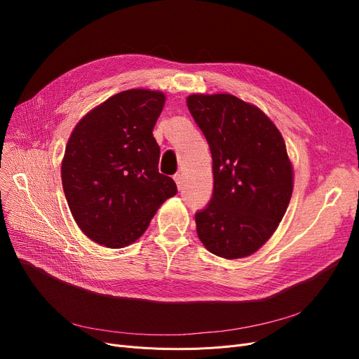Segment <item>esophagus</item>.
<instances>
[{
    "label": "esophagus",
    "instance_id": "34e87169",
    "mask_svg": "<svg viewBox=\"0 0 359 359\" xmlns=\"http://www.w3.org/2000/svg\"><path fill=\"white\" fill-rule=\"evenodd\" d=\"M173 179H175V182H176V184H177V187H179V191H180L182 187H183V176H182L180 173H176V175L173 176Z\"/></svg>",
    "mask_w": 359,
    "mask_h": 359
}]
</instances>
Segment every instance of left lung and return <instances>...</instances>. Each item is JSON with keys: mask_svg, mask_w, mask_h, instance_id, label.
<instances>
[{"mask_svg": "<svg viewBox=\"0 0 359 359\" xmlns=\"http://www.w3.org/2000/svg\"><path fill=\"white\" fill-rule=\"evenodd\" d=\"M187 107L210 144L214 194L195 215L206 250L224 259L257 252L284 218L294 167L265 111L229 93L191 94Z\"/></svg>", "mask_w": 359, "mask_h": 359, "instance_id": "obj_1", "label": "left lung"}]
</instances>
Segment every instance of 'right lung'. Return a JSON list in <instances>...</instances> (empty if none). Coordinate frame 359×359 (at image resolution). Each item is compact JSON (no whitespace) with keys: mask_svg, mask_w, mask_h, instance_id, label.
Returning <instances> with one entry per match:
<instances>
[{"mask_svg":"<svg viewBox=\"0 0 359 359\" xmlns=\"http://www.w3.org/2000/svg\"><path fill=\"white\" fill-rule=\"evenodd\" d=\"M164 103L163 91L125 90L86 113L71 132L61 164L64 194L81 231L104 248L137 241L177 194L175 180L158 173L153 137Z\"/></svg>","mask_w":359,"mask_h":359,"instance_id":"1","label":"right lung"}]
</instances>
